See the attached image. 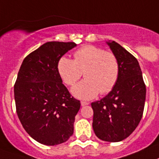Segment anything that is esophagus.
I'll return each mask as SVG.
<instances>
[{
  "mask_svg": "<svg viewBox=\"0 0 159 159\" xmlns=\"http://www.w3.org/2000/svg\"><path fill=\"white\" fill-rule=\"evenodd\" d=\"M80 103H81V106H88V105L89 104V102H83V101H82V102H80Z\"/></svg>",
  "mask_w": 159,
  "mask_h": 159,
  "instance_id": "1",
  "label": "esophagus"
}]
</instances>
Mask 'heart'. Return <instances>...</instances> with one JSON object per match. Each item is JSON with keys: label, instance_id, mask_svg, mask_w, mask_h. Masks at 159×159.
<instances>
[{"label": "heart", "instance_id": "obj_1", "mask_svg": "<svg viewBox=\"0 0 159 159\" xmlns=\"http://www.w3.org/2000/svg\"><path fill=\"white\" fill-rule=\"evenodd\" d=\"M57 69L66 84L72 86L81 78L85 79L72 89L76 98L89 100L99 93L106 94L118 81L120 66L115 53L94 45H84L74 53V60L62 56L58 59Z\"/></svg>", "mask_w": 159, "mask_h": 159}]
</instances>
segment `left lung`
I'll return each instance as SVG.
<instances>
[{"mask_svg":"<svg viewBox=\"0 0 159 159\" xmlns=\"http://www.w3.org/2000/svg\"><path fill=\"white\" fill-rule=\"evenodd\" d=\"M119 61V76L107 95L92 102L93 128L104 141L118 142L132 134L141 121L146 88L137 59L115 41L107 42Z\"/></svg>","mask_w":159,"mask_h":159,"instance_id":"left-lung-1","label":"left lung"}]
</instances>
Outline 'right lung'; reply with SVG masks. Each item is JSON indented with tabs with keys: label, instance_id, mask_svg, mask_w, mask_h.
Instances as JSON below:
<instances>
[{
	"label": "right lung",
	"instance_id": "1",
	"mask_svg": "<svg viewBox=\"0 0 159 159\" xmlns=\"http://www.w3.org/2000/svg\"><path fill=\"white\" fill-rule=\"evenodd\" d=\"M75 46L74 42H47L25 57L18 73L14 89L17 115L25 131L43 145L66 142L74 132L80 102L62 84L57 64Z\"/></svg>",
	"mask_w": 159,
	"mask_h": 159
}]
</instances>
